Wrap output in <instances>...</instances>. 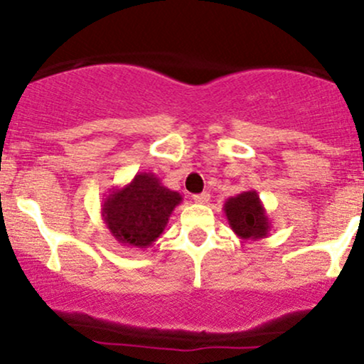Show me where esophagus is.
I'll use <instances>...</instances> for the list:
<instances>
[{
  "label": "esophagus",
  "mask_w": 364,
  "mask_h": 364,
  "mask_svg": "<svg viewBox=\"0 0 364 364\" xmlns=\"http://www.w3.org/2000/svg\"><path fill=\"white\" fill-rule=\"evenodd\" d=\"M193 200H195V203H207L208 200H210V195H208L207 191H203V193L193 195Z\"/></svg>",
  "instance_id": "obj_1"
}]
</instances>
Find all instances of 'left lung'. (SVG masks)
Masks as SVG:
<instances>
[{
  "label": "left lung",
  "instance_id": "left-lung-1",
  "mask_svg": "<svg viewBox=\"0 0 364 364\" xmlns=\"http://www.w3.org/2000/svg\"><path fill=\"white\" fill-rule=\"evenodd\" d=\"M224 214L228 217L229 228L240 240H262L272 228L260 196L255 190L243 191L225 200Z\"/></svg>",
  "mask_w": 364,
  "mask_h": 364
}]
</instances>
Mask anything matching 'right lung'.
<instances>
[{"mask_svg": "<svg viewBox=\"0 0 364 364\" xmlns=\"http://www.w3.org/2000/svg\"><path fill=\"white\" fill-rule=\"evenodd\" d=\"M181 202L183 196L162 185L154 173H136L128 185L112 188L102 198L101 217L119 245L149 248Z\"/></svg>", "mask_w": 364, "mask_h": 364, "instance_id": "1", "label": "right lung"}]
</instances>
